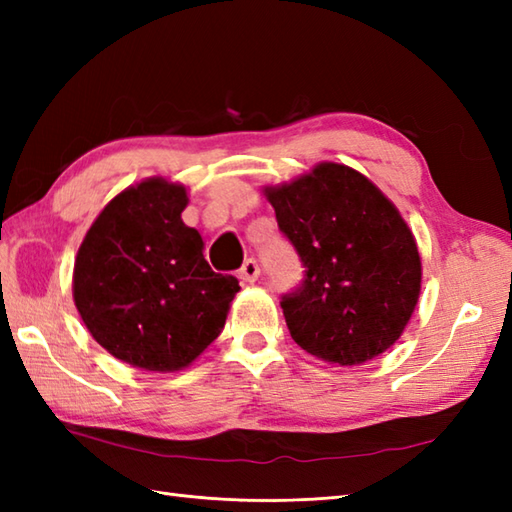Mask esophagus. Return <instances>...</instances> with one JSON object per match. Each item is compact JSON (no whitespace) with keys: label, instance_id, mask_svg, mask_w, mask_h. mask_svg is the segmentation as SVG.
Returning a JSON list of instances; mask_svg holds the SVG:
<instances>
[{"label":"esophagus","instance_id":"34e87169","mask_svg":"<svg viewBox=\"0 0 512 512\" xmlns=\"http://www.w3.org/2000/svg\"><path fill=\"white\" fill-rule=\"evenodd\" d=\"M239 277H242L246 284H253V281H257L259 277V264L257 259H246L242 270H239Z\"/></svg>","mask_w":512,"mask_h":512}]
</instances>
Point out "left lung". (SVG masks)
Wrapping results in <instances>:
<instances>
[{"instance_id": "8db88e82", "label": "left lung", "mask_w": 512, "mask_h": 512, "mask_svg": "<svg viewBox=\"0 0 512 512\" xmlns=\"http://www.w3.org/2000/svg\"><path fill=\"white\" fill-rule=\"evenodd\" d=\"M266 195L306 268L281 297L292 339L339 365L383 354L411 319L422 277L416 239L396 206L363 173L334 162Z\"/></svg>"}]
</instances>
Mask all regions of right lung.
I'll return each instance as SVG.
<instances>
[{"label": "right lung", "mask_w": 512, "mask_h": 512, "mask_svg": "<svg viewBox=\"0 0 512 512\" xmlns=\"http://www.w3.org/2000/svg\"><path fill=\"white\" fill-rule=\"evenodd\" d=\"M187 189L162 178L105 206L74 262V303L96 343L147 372H176L217 336L239 281L213 273L182 222Z\"/></svg>", "instance_id": "obj_1"}]
</instances>
